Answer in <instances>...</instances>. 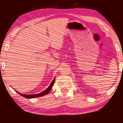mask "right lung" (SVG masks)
<instances>
[{
    "label": "right lung",
    "mask_w": 123,
    "mask_h": 123,
    "mask_svg": "<svg viewBox=\"0 0 123 123\" xmlns=\"http://www.w3.org/2000/svg\"><path fill=\"white\" fill-rule=\"evenodd\" d=\"M55 79V78L54 79V80H53V81H52L50 85L49 86V87H48V88L46 89V90H44V91H43V92H42L41 93H39V94H33V95H25V94H21V93L18 92H17H17L18 93L19 95H21V96H22V97H24V98H26L30 99V98H38V97H42V96L47 94L48 93H49L51 91V90L52 87H53V86L54 83Z\"/></svg>",
    "instance_id": "obj_1"
}]
</instances>
